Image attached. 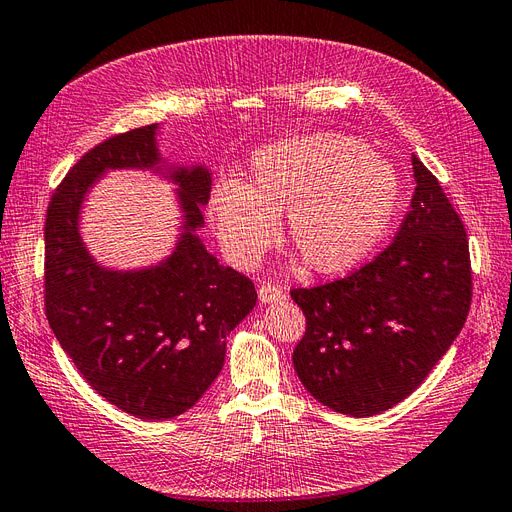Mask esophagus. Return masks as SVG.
<instances>
[{"label":"esophagus","instance_id":"1","mask_svg":"<svg viewBox=\"0 0 512 512\" xmlns=\"http://www.w3.org/2000/svg\"><path fill=\"white\" fill-rule=\"evenodd\" d=\"M258 299L262 303H277V301H284L286 299V290L282 286H275V284H262L258 288Z\"/></svg>","mask_w":512,"mask_h":512}]
</instances>
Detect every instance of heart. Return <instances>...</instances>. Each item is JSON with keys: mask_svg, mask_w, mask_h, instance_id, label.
Here are the masks:
<instances>
[{"mask_svg": "<svg viewBox=\"0 0 512 512\" xmlns=\"http://www.w3.org/2000/svg\"><path fill=\"white\" fill-rule=\"evenodd\" d=\"M401 203L395 166L346 134H301L258 149L239 185L222 183L209 215L224 252L252 265L288 211V241L303 265L346 273L374 254Z\"/></svg>", "mask_w": 512, "mask_h": 512, "instance_id": "obj_1", "label": "heart"}]
</instances>
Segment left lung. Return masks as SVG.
Instances as JSON below:
<instances>
[{"label": "left lung", "mask_w": 512, "mask_h": 512, "mask_svg": "<svg viewBox=\"0 0 512 512\" xmlns=\"http://www.w3.org/2000/svg\"><path fill=\"white\" fill-rule=\"evenodd\" d=\"M416 188L395 241L369 265L290 292L307 320L292 352L305 389L339 414L374 416L423 384L466 324L468 237L442 185L412 156Z\"/></svg>", "instance_id": "obj_1"}]
</instances>
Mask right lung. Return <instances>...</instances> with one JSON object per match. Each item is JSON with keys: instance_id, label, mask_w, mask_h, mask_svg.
<instances>
[{"instance_id": "obj_1", "label": "right lung", "mask_w": 512, "mask_h": 512, "mask_svg": "<svg viewBox=\"0 0 512 512\" xmlns=\"http://www.w3.org/2000/svg\"><path fill=\"white\" fill-rule=\"evenodd\" d=\"M158 123L100 143L55 190L44 224V301L57 342L91 389L147 421L188 412L220 376L226 337L256 305L250 277L207 252L198 230L211 170L162 158ZM111 169H149L176 185L174 252L141 270L104 268L80 235L86 194Z\"/></svg>"}]
</instances>
